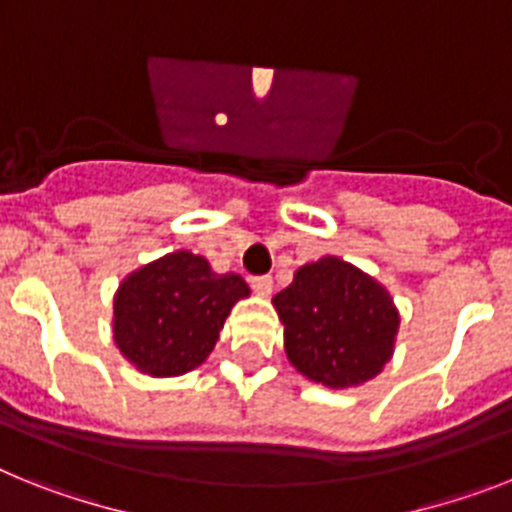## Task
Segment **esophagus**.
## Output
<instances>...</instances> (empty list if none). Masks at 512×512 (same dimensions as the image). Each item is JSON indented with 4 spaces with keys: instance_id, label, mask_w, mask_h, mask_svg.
<instances>
[{
    "instance_id": "obj_1",
    "label": "esophagus",
    "mask_w": 512,
    "mask_h": 512,
    "mask_svg": "<svg viewBox=\"0 0 512 512\" xmlns=\"http://www.w3.org/2000/svg\"><path fill=\"white\" fill-rule=\"evenodd\" d=\"M249 283H252L255 294L260 296H270V291H273V278L270 276H255Z\"/></svg>"
}]
</instances>
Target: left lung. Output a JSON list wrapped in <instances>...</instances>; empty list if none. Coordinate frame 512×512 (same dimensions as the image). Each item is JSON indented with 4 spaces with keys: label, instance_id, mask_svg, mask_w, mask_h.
<instances>
[{
    "label": "left lung",
    "instance_id": "obj_1",
    "mask_svg": "<svg viewBox=\"0 0 512 512\" xmlns=\"http://www.w3.org/2000/svg\"><path fill=\"white\" fill-rule=\"evenodd\" d=\"M283 322V349L307 380L354 388L390 362L398 309L388 289L341 257H320L273 296Z\"/></svg>",
    "mask_w": 512,
    "mask_h": 512
}]
</instances>
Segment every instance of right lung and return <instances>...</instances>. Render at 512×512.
Returning <instances> with one entry per match:
<instances>
[{
  "label": "right lung",
  "mask_w": 512,
  "mask_h": 512,
  "mask_svg": "<svg viewBox=\"0 0 512 512\" xmlns=\"http://www.w3.org/2000/svg\"><path fill=\"white\" fill-rule=\"evenodd\" d=\"M249 286L236 273H213L187 249L137 268L114 296V341L143 375L176 377L200 367L223 322Z\"/></svg>",
  "instance_id": "add662e5"
}]
</instances>
